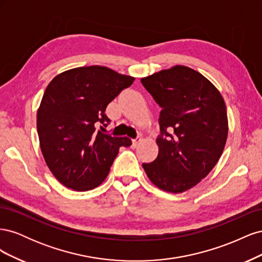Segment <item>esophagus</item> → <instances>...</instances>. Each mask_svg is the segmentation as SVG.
<instances>
[{
	"label": "esophagus",
	"mask_w": 262,
	"mask_h": 262,
	"mask_svg": "<svg viewBox=\"0 0 262 262\" xmlns=\"http://www.w3.org/2000/svg\"><path fill=\"white\" fill-rule=\"evenodd\" d=\"M140 143H141V138H137V139L132 140V146L133 147H137Z\"/></svg>",
	"instance_id": "1"
}]
</instances>
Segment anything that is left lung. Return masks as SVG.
Masks as SVG:
<instances>
[{
	"instance_id": "obj_1",
	"label": "left lung",
	"mask_w": 262,
	"mask_h": 262,
	"mask_svg": "<svg viewBox=\"0 0 262 262\" xmlns=\"http://www.w3.org/2000/svg\"><path fill=\"white\" fill-rule=\"evenodd\" d=\"M141 82L162 107L158 155L142 166L157 188L187 191L209 175L223 153L228 134L225 101L207 77L185 66Z\"/></svg>"
}]
</instances>
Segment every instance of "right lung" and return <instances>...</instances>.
<instances>
[{
  "label": "right lung",
  "instance_id": "1",
  "mask_svg": "<svg viewBox=\"0 0 262 262\" xmlns=\"http://www.w3.org/2000/svg\"><path fill=\"white\" fill-rule=\"evenodd\" d=\"M134 77L100 66L62 72L47 86L37 112L39 143L53 176L75 191L98 187L129 138L100 130L110 122L108 104ZM101 129L98 130V126Z\"/></svg>",
  "mask_w": 262,
  "mask_h": 262
}]
</instances>
